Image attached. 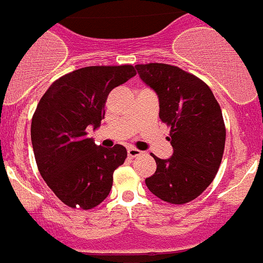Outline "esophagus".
I'll return each mask as SVG.
<instances>
[{
  "instance_id": "1",
  "label": "esophagus",
  "mask_w": 263,
  "mask_h": 263,
  "mask_svg": "<svg viewBox=\"0 0 263 263\" xmlns=\"http://www.w3.org/2000/svg\"><path fill=\"white\" fill-rule=\"evenodd\" d=\"M127 153H128V157L134 158V157H137V156H140L141 151H139V149L136 148H129L128 151H127Z\"/></svg>"
}]
</instances>
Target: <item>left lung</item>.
Returning a JSON list of instances; mask_svg holds the SVG:
<instances>
[{"instance_id":"8db88e82","label":"left lung","mask_w":263,"mask_h":263,"mask_svg":"<svg viewBox=\"0 0 263 263\" xmlns=\"http://www.w3.org/2000/svg\"><path fill=\"white\" fill-rule=\"evenodd\" d=\"M140 79L158 96L160 119L170 127L173 156L152 155L157 169L146 187L172 204H184L211 184L226 145L221 108L205 82L169 64L135 65Z\"/></svg>"}]
</instances>
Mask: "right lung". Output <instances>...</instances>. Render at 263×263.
Listing matches in <instances>:
<instances>
[{
  "label": "right lung",
  "mask_w": 263,
  "mask_h": 263,
  "mask_svg": "<svg viewBox=\"0 0 263 263\" xmlns=\"http://www.w3.org/2000/svg\"><path fill=\"white\" fill-rule=\"evenodd\" d=\"M135 74L132 65L81 68L56 80L37 103L31 122L35 160L64 204L91 210L110 194L127 149L97 145L86 128L101 126L110 91Z\"/></svg>",
  "instance_id": "1"
}]
</instances>
